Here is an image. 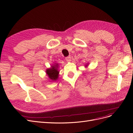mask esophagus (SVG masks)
I'll return each instance as SVG.
<instances>
[{
    "instance_id": "34e87169",
    "label": "esophagus",
    "mask_w": 133,
    "mask_h": 133,
    "mask_svg": "<svg viewBox=\"0 0 133 133\" xmlns=\"http://www.w3.org/2000/svg\"><path fill=\"white\" fill-rule=\"evenodd\" d=\"M65 60L67 62H70L71 61V57L70 56H69V57H67L65 58Z\"/></svg>"
}]
</instances>
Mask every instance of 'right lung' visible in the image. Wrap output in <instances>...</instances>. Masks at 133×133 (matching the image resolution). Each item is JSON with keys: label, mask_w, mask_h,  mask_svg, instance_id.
<instances>
[{"label": "right lung", "mask_w": 133, "mask_h": 133, "mask_svg": "<svg viewBox=\"0 0 133 133\" xmlns=\"http://www.w3.org/2000/svg\"><path fill=\"white\" fill-rule=\"evenodd\" d=\"M58 64L55 63L53 65H52L49 69H47L46 70V73L49 79L53 81H55L58 79L59 76V71L58 70Z\"/></svg>", "instance_id": "right-lung-1"}]
</instances>
